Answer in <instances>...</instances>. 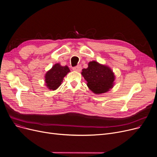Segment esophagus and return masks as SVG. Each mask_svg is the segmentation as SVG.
<instances>
[{
	"instance_id": "obj_1",
	"label": "esophagus",
	"mask_w": 157,
	"mask_h": 157,
	"mask_svg": "<svg viewBox=\"0 0 157 157\" xmlns=\"http://www.w3.org/2000/svg\"><path fill=\"white\" fill-rule=\"evenodd\" d=\"M73 71H77V72H80L81 71V65H78L76 67H73Z\"/></svg>"
}]
</instances>
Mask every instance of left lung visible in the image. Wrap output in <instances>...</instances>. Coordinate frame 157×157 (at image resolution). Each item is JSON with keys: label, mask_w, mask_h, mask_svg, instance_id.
Instances as JSON below:
<instances>
[{"label": "left lung", "mask_w": 157, "mask_h": 157, "mask_svg": "<svg viewBox=\"0 0 157 157\" xmlns=\"http://www.w3.org/2000/svg\"><path fill=\"white\" fill-rule=\"evenodd\" d=\"M81 74L87 81L89 89L95 94L105 93L113 87L115 79L113 72L108 66L97 62H89L88 68L82 70Z\"/></svg>", "instance_id": "8db88e82"}]
</instances>
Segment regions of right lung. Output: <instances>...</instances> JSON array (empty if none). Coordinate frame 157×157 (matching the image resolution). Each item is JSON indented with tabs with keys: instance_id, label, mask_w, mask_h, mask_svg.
I'll return each instance as SVG.
<instances>
[{
	"instance_id": "right-lung-1",
	"label": "right lung",
	"mask_w": 157,
	"mask_h": 157,
	"mask_svg": "<svg viewBox=\"0 0 157 157\" xmlns=\"http://www.w3.org/2000/svg\"><path fill=\"white\" fill-rule=\"evenodd\" d=\"M69 72L70 69L67 65L62 66L60 63L55 64L46 74V86L49 90H55L57 89L60 86L63 78Z\"/></svg>"
}]
</instances>
